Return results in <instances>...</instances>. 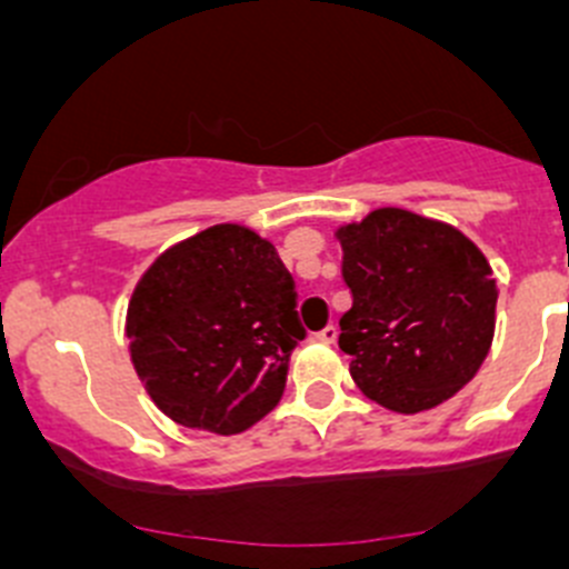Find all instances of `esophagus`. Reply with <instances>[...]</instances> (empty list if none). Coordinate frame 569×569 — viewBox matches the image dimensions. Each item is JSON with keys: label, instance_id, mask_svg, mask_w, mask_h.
<instances>
[{"label": "esophagus", "instance_id": "esophagus-1", "mask_svg": "<svg viewBox=\"0 0 569 569\" xmlns=\"http://www.w3.org/2000/svg\"><path fill=\"white\" fill-rule=\"evenodd\" d=\"M337 333H339L337 326H326L320 333H315V339H320V342H326V345H333L337 342Z\"/></svg>", "mask_w": 569, "mask_h": 569}]
</instances>
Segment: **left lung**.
<instances>
[{
  "mask_svg": "<svg viewBox=\"0 0 569 569\" xmlns=\"http://www.w3.org/2000/svg\"><path fill=\"white\" fill-rule=\"evenodd\" d=\"M353 306L339 348L359 390L387 410H432L475 379L493 337L497 283L455 227L381 207L339 227Z\"/></svg>",
  "mask_w": 569,
  "mask_h": 569,
  "instance_id": "1",
  "label": "left lung"
}]
</instances>
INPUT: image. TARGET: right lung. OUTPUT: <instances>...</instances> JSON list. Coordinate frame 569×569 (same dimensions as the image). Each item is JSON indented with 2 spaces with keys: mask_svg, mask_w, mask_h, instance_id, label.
<instances>
[{
  "mask_svg": "<svg viewBox=\"0 0 569 569\" xmlns=\"http://www.w3.org/2000/svg\"><path fill=\"white\" fill-rule=\"evenodd\" d=\"M274 247L216 224L159 254L129 302L131 362L153 405L182 427L236 435L283 396L306 331Z\"/></svg>",
  "mask_w": 569,
  "mask_h": 569,
  "instance_id": "1",
  "label": "right lung"
}]
</instances>
